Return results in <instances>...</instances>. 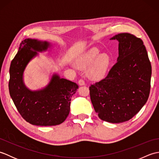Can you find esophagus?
<instances>
[{
	"label": "esophagus",
	"mask_w": 159,
	"mask_h": 159,
	"mask_svg": "<svg viewBox=\"0 0 159 159\" xmlns=\"http://www.w3.org/2000/svg\"><path fill=\"white\" fill-rule=\"evenodd\" d=\"M79 85H85V81H84L83 79H80V80H79Z\"/></svg>",
	"instance_id": "esophagus-1"
}]
</instances>
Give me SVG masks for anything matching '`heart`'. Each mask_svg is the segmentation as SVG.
<instances>
[{
  "mask_svg": "<svg viewBox=\"0 0 159 159\" xmlns=\"http://www.w3.org/2000/svg\"><path fill=\"white\" fill-rule=\"evenodd\" d=\"M100 55V50L93 48L84 55L82 59L79 61V66L81 67H86L89 66L95 61L92 69L90 70V74L95 78L102 77L109 67L110 63V58L106 54Z\"/></svg>",
  "mask_w": 159,
  "mask_h": 159,
  "instance_id": "b5f03b06",
  "label": "heart"
}]
</instances>
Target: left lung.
Here are the masks:
<instances>
[{
	"mask_svg": "<svg viewBox=\"0 0 159 159\" xmlns=\"http://www.w3.org/2000/svg\"><path fill=\"white\" fill-rule=\"evenodd\" d=\"M111 39L119 42V57L107 75L89 87L90 98L102 120L121 123L133 118L148 99L152 66L143 42L128 33Z\"/></svg>",
	"mask_w": 159,
	"mask_h": 159,
	"instance_id": "8db88e82",
	"label": "left lung"
}]
</instances>
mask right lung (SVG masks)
<instances>
[{
	"instance_id": "1",
	"label": "right lung",
	"mask_w": 159,
	"mask_h": 159,
	"mask_svg": "<svg viewBox=\"0 0 159 159\" xmlns=\"http://www.w3.org/2000/svg\"><path fill=\"white\" fill-rule=\"evenodd\" d=\"M47 42L26 39L20 43L9 68V93L19 113L27 122L36 126H56L63 123L70 113L71 98L76 93L75 83L53 75L48 85L32 92L24 85L23 72L28 63L46 50Z\"/></svg>"
}]
</instances>
